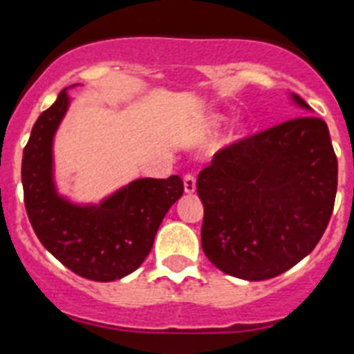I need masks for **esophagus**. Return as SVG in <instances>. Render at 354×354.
Listing matches in <instances>:
<instances>
[{
	"label": "esophagus",
	"mask_w": 354,
	"mask_h": 354,
	"mask_svg": "<svg viewBox=\"0 0 354 354\" xmlns=\"http://www.w3.org/2000/svg\"><path fill=\"white\" fill-rule=\"evenodd\" d=\"M183 189H185L187 194H192V192L196 190V176L192 173L183 176Z\"/></svg>",
	"instance_id": "1"
}]
</instances>
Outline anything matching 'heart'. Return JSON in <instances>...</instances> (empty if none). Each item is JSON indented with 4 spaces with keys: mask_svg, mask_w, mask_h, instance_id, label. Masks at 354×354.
<instances>
[{
    "mask_svg": "<svg viewBox=\"0 0 354 354\" xmlns=\"http://www.w3.org/2000/svg\"><path fill=\"white\" fill-rule=\"evenodd\" d=\"M221 122H223V115H219V113H212V115H208V118L205 119V126H207V128H217Z\"/></svg>",
    "mask_w": 354,
    "mask_h": 354,
    "instance_id": "obj_1",
    "label": "heart"
}]
</instances>
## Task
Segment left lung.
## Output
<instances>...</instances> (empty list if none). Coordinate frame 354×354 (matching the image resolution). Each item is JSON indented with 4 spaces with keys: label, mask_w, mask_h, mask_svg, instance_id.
Instances as JSON below:
<instances>
[{
    "label": "left lung",
    "mask_w": 354,
    "mask_h": 354,
    "mask_svg": "<svg viewBox=\"0 0 354 354\" xmlns=\"http://www.w3.org/2000/svg\"><path fill=\"white\" fill-rule=\"evenodd\" d=\"M294 103L310 110L299 96ZM339 165L328 124L299 115L224 147L198 176L201 245L217 269L248 281L274 278L321 241Z\"/></svg>",
    "instance_id": "obj_1"
}]
</instances>
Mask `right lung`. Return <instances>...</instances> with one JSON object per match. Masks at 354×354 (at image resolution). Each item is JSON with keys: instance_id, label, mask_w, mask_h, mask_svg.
<instances>
[{"instance_id": "right-lung-1", "label": "right lung", "mask_w": 354, "mask_h": 354, "mask_svg": "<svg viewBox=\"0 0 354 354\" xmlns=\"http://www.w3.org/2000/svg\"><path fill=\"white\" fill-rule=\"evenodd\" d=\"M69 106L64 88L39 115L23 151L24 207L35 235L67 269L92 281H113L146 260L169 208L183 194L180 176L140 178L100 205H76L57 192L53 137Z\"/></svg>"}]
</instances>
